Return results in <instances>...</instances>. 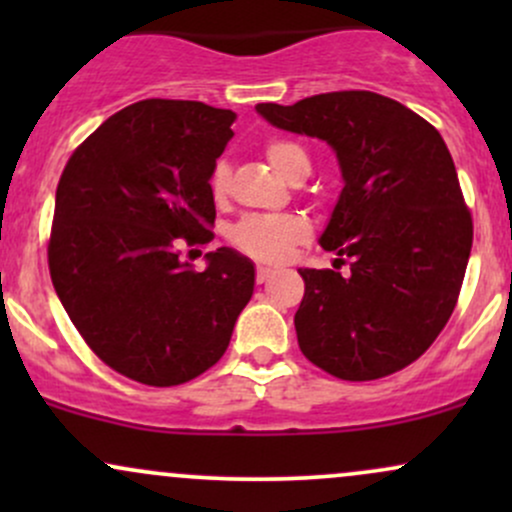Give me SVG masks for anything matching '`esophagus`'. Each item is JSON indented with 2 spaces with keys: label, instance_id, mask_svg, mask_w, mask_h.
Masks as SVG:
<instances>
[{
  "label": "esophagus",
  "instance_id": "obj_1",
  "mask_svg": "<svg viewBox=\"0 0 512 512\" xmlns=\"http://www.w3.org/2000/svg\"><path fill=\"white\" fill-rule=\"evenodd\" d=\"M272 274H274L272 267H264V264L257 267V281H260V284H264V281H267Z\"/></svg>",
  "mask_w": 512,
  "mask_h": 512
}]
</instances>
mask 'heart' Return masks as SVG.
<instances>
[{"mask_svg":"<svg viewBox=\"0 0 512 512\" xmlns=\"http://www.w3.org/2000/svg\"><path fill=\"white\" fill-rule=\"evenodd\" d=\"M267 161L279 175L293 180V175L310 170V158L301 144L289 142V139H272L264 146ZM228 180H231V166L226 158L216 161L211 170L209 187L211 195L221 199L228 192ZM310 228L301 216L293 214H267V216H245L231 231L233 245L245 255L255 257L262 262H281L289 257L293 245L308 238Z\"/></svg>","mask_w":512,"mask_h":512,"instance_id":"heart-1","label":"heart"}]
</instances>
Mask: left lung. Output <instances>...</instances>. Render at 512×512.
<instances>
[{"label":"left lung","mask_w":512,"mask_h":512,"mask_svg":"<svg viewBox=\"0 0 512 512\" xmlns=\"http://www.w3.org/2000/svg\"><path fill=\"white\" fill-rule=\"evenodd\" d=\"M269 125L332 146L344 187L320 245L349 276L298 269V346L342 380L397 373L436 342L455 310L472 250V216L438 129L370 91L255 105Z\"/></svg>","instance_id":"8db88e82"}]
</instances>
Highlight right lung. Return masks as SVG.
Returning <instances> with one entry per match:
<instances>
[{"label":"right lung","instance_id":"obj_1","mask_svg":"<svg viewBox=\"0 0 512 512\" xmlns=\"http://www.w3.org/2000/svg\"><path fill=\"white\" fill-rule=\"evenodd\" d=\"M233 110L149 98L103 122L64 166L48 262L52 286L93 354L137 383L170 387L226 354L255 291L233 248L207 269L180 260L214 238L209 178L231 142Z\"/></svg>","mask_w":512,"mask_h":512}]
</instances>
